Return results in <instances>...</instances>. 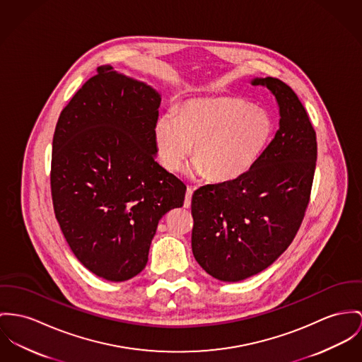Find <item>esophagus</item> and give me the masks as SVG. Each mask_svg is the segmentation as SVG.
I'll use <instances>...</instances> for the list:
<instances>
[{
    "instance_id": "34e87169",
    "label": "esophagus",
    "mask_w": 362,
    "mask_h": 362,
    "mask_svg": "<svg viewBox=\"0 0 362 362\" xmlns=\"http://www.w3.org/2000/svg\"><path fill=\"white\" fill-rule=\"evenodd\" d=\"M192 195H193V189L187 187L186 198H185V208H190V205H192Z\"/></svg>"
}]
</instances>
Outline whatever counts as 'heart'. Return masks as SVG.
Segmentation results:
<instances>
[{
    "instance_id": "obj_1",
    "label": "heart",
    "mask_w": 362,
    "mask_h": 362,
    "mask_svg": "<svg viewBox=\"0 0 362 362\" xmlns=\"http://www.w3.org/2000/svg\"><path fill=\"white\" fill-rule=\"evenodd\" d=\"M274 132L267 110L234 98H197L173 114L161 115L153 129L161 165L177 172L194 146L197 175L216 183L250 172L266 151Z\"/></svg>"
}]
</instances>
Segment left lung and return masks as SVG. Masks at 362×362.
<instances>
[{
    "label": "left lung",
    "instance_id": "obj_1",
    "mask_svg": "<svg viewBox=\"0 0 362 362\" xmlns=\"http://www.w3.org/2000/svg\"><path fill=\"white\" fill-rule=\"evenodd\" d=\"M276 98L279 128L244 176L195 190L192 250L214 279L237 282L273 264L305 218L317 161L314 128L298 95L279 78H253Z\"/></svg>",
    "mask_w": 362,
    "mask_h": 362
}]
</instances>
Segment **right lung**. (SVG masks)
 <instances>
[{
	"mask_svg": "<svg viewBox=\"0 0 362 362\" xmlns=\"http://www.w3.org/2000/svg\"><path fill=\"white\" fill-rule=\"evenodd\" d=\"M161 95L98 67L60 112L52 143L55 216L76 257L121 282L146 267L160 219L183 206L186 186L156 161Z\"/></svg>",
	"mask_w": 362,
	"mask_h": 362,
	"instance_id": "obj_1",
	"label": "right lung"
}]
</instances>
